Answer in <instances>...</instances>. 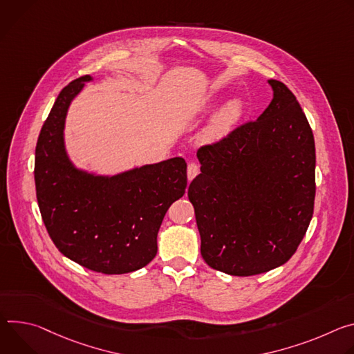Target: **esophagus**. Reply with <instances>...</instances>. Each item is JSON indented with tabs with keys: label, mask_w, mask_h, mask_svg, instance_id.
I'll return each instance as SVG.
<instances>
[{
	"label": "esophagus",
	"mask_w": 354,
	"mask_h": 354,
	"mask_svg": "<svg viewBox=\"0 0 354 354\" xmlns=\"http://www.w3.org/2000/svg\"><path fill=\"white\" fill-rule=\"evenodd\" d=\"M200 173V167H198V165H195V163H189L188 165V167H187V176H188V180L191 181L195 176H197Z\"/></svg>",
	"instance_id": "obj_1"
}]
</instances>
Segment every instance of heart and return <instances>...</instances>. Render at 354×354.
<instances>
[{"label":"heart","mask_w":354,"mask_h":354,"mask_svg":"<svg viewBox=\"0 0 354 354\" xmlns=\"http://www.w3.org/2000/svg\"><path fill=\"white\" fill-rule=\"evenodd\" d=\"M243 113V104L239 98H232L223 104L203 131V140L205 143H219L225 140L234 127L238 125Z\"/></svg>","instance_id":"b5f03b06"}]
</instances>
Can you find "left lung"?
Returning <instances> with one entry per match:
<instances>
[{
    "mask_svg": "<svg viewBox=\"0 0 354 354\" xmlns=\"http://www.w3.org/2000/svg\"><path fill=\"white\" fill-rule=\"evenodd\" d=\"M272 100L254 122L197 151L188 187L205 263L248 277L287 263L315 201V140L288 87L268 80Z\"/></svg>",
    "mask_w": 354,
    "mask_h": 354,
    "instance_id": "1",
    "label": "left lung"
}]
</instances>
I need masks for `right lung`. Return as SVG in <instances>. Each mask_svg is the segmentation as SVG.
<instances>
[{"mask_svg":"<svg viewBox=\"0 0 354 354\" xmlns=\"http://www.w3.org/2000/svg\"><path fill=\"white\" fill-rule=\"evenodd\" d=\"M83 75L66 86L35 150L36 198L48 233L60 253L104 274H125L149 264L170 205L187 187L183 157L100 176L77 169L64 146V124L74 97L91 82Z\"/></svg>","mask_w":354,"mask_h":354,"instance_id":"right-lung-1","label":"right lung"}]
</instances>
